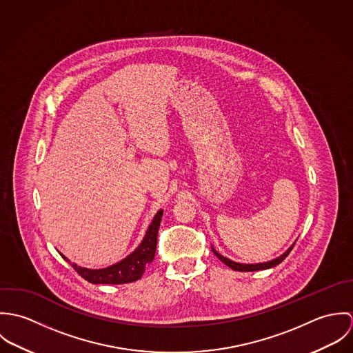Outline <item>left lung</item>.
I'll return each mask as SVG.
<instances>
[{
  "mask_svg": "<svg viewBox=\"0 0 353 353\" xmlns=\"http://www.w3.org/2000/svg\"><path fill=\"white\" fill-rule=\"evenodd\" d=\"M294 246H295V243H294L287 252H284V254H281L280 256H277V258H274V259H272V261H268V262H262V263H239V262H234V261H231V259L223 256L221 254H219V252H216L213 248H212V252H214V255H216L223 263H225L228 268H231L232 270H238V272H255V270H263V269H269V268L277 266L279 263H281V262L288 256V254L294 249Z\"/></svg>",
  "mask_w": 353,
  "mask_h": 353,
  "instance_id": "left-lung-1",
  "label": "left lung"
}]
</instances>
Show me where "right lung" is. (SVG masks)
Wrapping results in <instances>:
<instances>
[{
  "label": "right lung",
  "instance_id": "1",
  "mask_svg": "<svg viewBox=\"0 0 353 353\" xmlns=\"http://www.w3.org/2000/svg\"><path fill=\"white\" fill-rule=\"evenodd\" d=\"M161 216L163 210L160 209L154 214L151 225L148 227V231L140 246L132 254H129L125 259L104 269H87L77 266L76 263H72L73 269L83 279L92 284H126L141 279L143 273L145 272V268L154 258L157 245V231L160 227ZM62 258L70 263V261L65 255H62Z\"/></svg>",
  "mask_w": 353,
  "mask_h": 353
}]
</instances>
